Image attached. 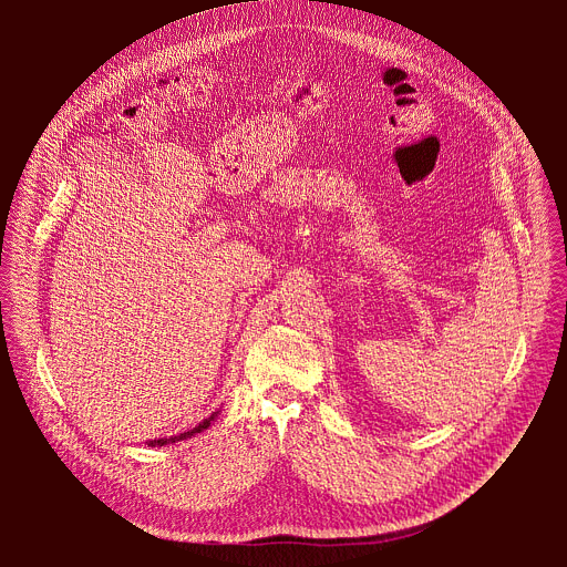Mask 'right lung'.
Segmentation results:
<instances>
[{"instance_id":"obj_1","label":"right lung","mask_w":567,"mask_h":567,"mask_svg":"<svg viewBox=\"0 0 567 567\" xmlns=\"http://www.w3.org/2000/svg\"><path fill=\"white\" fill-rule=\"evenodd\" d=\"M217 417V413L215 415H210L208 420H204L199 426H195L193 431H188V433H179V435H173V437H161V440H150L147 442V446H166V444H173V442H182V440H186V437H193L195 433H202L204 429H208L210 426V422Z\"/></svg>"}]
</instances>
